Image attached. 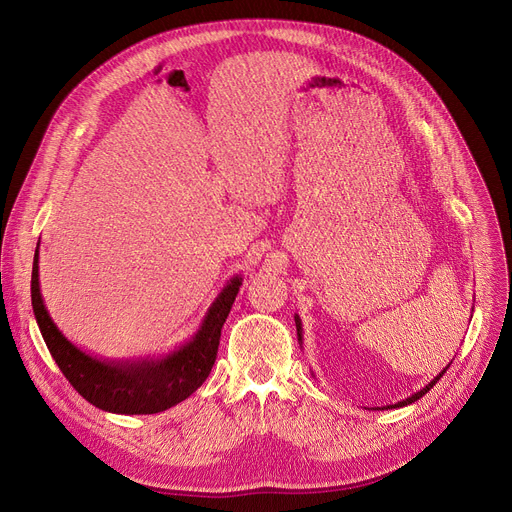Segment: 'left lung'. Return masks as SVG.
<instances>
[{"label":"left lung","instance_id":"8db88e82","mask_svg":"<svg viewBox=\"0 0 512 512\" xmlns=\"http://www.w3.org/2000/svg\"><path fill=\"white\" fill-rule=\"evenodd\" d=\"M296 329H298V342L302 344V321H300V316H298V314H296ZM448 367H450V364H448ZM448 367H446V369H448ZM446 369H444V371H442L440 375H437V377H433V379H431V381H429V383H427V385H425L423 389H419V392H417V394H412V396H408V398H406V400H402V402H396V404H389V406H385V408H402V406H408V404H412V402H417L419 398H423V396H425V394L429 392V389H431V387H433V385H435L437 381H440V379H442V375L446 373Z\"/></svg>","mask_w":512,"mask_h":512}]
</instances>
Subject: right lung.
Masks as SVG:
<instances>
[{
    "label": "right lung",
    "mask_w": 512,
    "mask_h": 512,
    "mask_svg": "<svg viewBox=\"0 0 512 512\" xmlns=\"http://www.w3.org/2000/svg\"><path fill=\"white\" fill-rule=\"evenodd\" d=\"M241 277L227 281L200 329L173 352L156 358L108 360L77 348L52 321L39 287V246L33 260V312L52 358L77 392L95 408L116 415H156L189 398L206 381L218 352L221 329L239 294Z\"/></svg>",
    "instance_id": "add662e5"
}]
</instances>
